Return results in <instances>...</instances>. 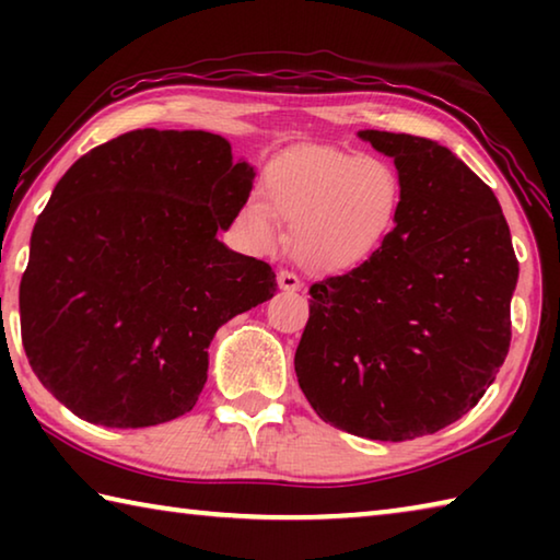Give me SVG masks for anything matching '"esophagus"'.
<instances>
[{
    "instance_id": "esophagus-1",
    "label": "esophagus",
    "mask_w": 560,
    "mask_h": 560,
    "mask_svg": "<svg viewBox=\"0 0 560 560\" xmlns=\"http://www.w3.org/2000/svg\"><path fill=\"white\" fill-rule=\"evenodd\" d=\"M277 281H279V289H283V291H299L301 289V279L289 269H279Z\"/></svg>"
}]
</instances>
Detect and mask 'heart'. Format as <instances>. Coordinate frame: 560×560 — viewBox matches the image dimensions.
<instances>
[{"instance_id": "heart-1", "label": "heart", "mask_w": 560, "mask_h": 560, "mask_svg": "<svg viewBox=\"0 0 560 560\" xmlns=\"http://www.w3.org/2000/svg\"><path fill=\"white\" fill-rule=\"evenodd\" d=\"M261 200L242 207V222L264 246L279 240L277 217L291 224V252L314 269L363 261L393 232L402 179L383 158L308 148L271 163Z\"/></svg>"}]
</instances>
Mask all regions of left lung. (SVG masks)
Segmentation results:
<instances>
[{
    "label": "left lung",
    "mask_w": 560,
    "mask_h": 560,
    "mask_svg": "<svg viewBox=\"0 0 560 560\" xmlns=\"http://www.w3.org/2000/svg\"><path fill=\"white\" fill-rule=\"evenodd\" d=\"M360 138L395 160L400 214L371 259L308 289L293 363L320 420L405 442L457 422L494 383L518 261L494 192L452 150L407 132Z\"/></svg>",
    "instance_id": "left-lung-1"
}]
</instances>
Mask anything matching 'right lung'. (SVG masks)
<instances>
[{
	"label": "right lung",
	"instance_id": "obj_1",
	"mask_svg": "<svg viewBox=\"0 0 560 560\" xmlns=\"http://www.w3.org/2000/svg\"><path fill=\"white\" fill-rule=\"evenodd\" d=\"M252 179L205 130H130L66 170L19 283L26 358L56 400L103 428L192 410L217 328L277 291L267 261L217 240Z\"/></svg>",
	"mask_w": 560,
	"mask_h": 560
}]
</instances>
